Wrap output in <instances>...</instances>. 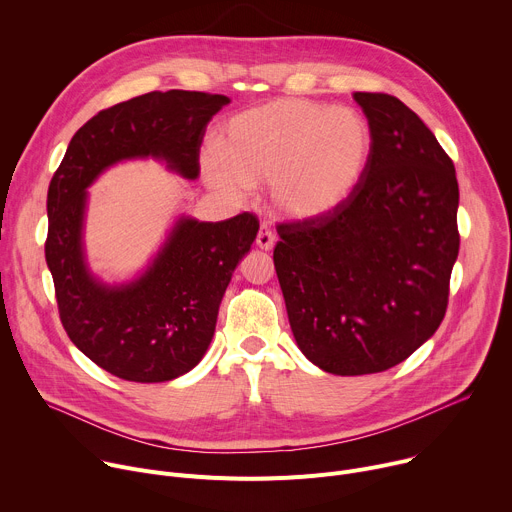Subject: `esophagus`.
Here are the masks:
<instances>
[{"label":"esophagus","mask_w":512,"mask_h":512,"mask_svg":"<svg viewBox=\"0 0 512 512\" xmlns=\"http://www.w3.org/2000/svg\"><path fill=\"white\" fill-rule=\"evenodd\" d=\"M273 245H275V237H273V233L263 225V227L259 229V233H257V247L263 249V251H271Z\"/></svg>","instance_id":"esophagus-1"}]
</instances>
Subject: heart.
Wrapping results in <instances>:
<instances>
[{"mask_svg": "<svg viewBox=\"0 0 512 512\" xmlns=\"http://www.w3.org/2000/svg\"><path fill=\"white\" fill-rule=\"evenodd\" d=\"M375 131L354 109L279 99L247 109L223 127L218 152L202 158L206 182L231 198L269 184L273 212L314 221L344 204L367 176Z\"/></svg>", "mask_w": 512, "mask_h": 512, "instance_id": "heart-1", "label": "heart"}]
</instances>
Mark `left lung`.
Masks as SVG:
<instances>
[{"instance_id":"8db88e82","label":"left lung","mask_w":512,"mask_h":512,"mask_svg":"<svg viewBox=\"0 0 512 512\" xmlns=\"http://www.w3.org/2000/svg\"><path fill=\"white\" fill-rule=\"evenodd\" d=\"M375 131L371 168L326 216L277 227L291 332L310 362L387 371L440 328L458 259V180L429 127L397 97L354 93Z\"/></svg>"}]
</instances>
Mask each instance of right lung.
<instances>
[{"label": "right lung", "instance_id": "right-lung-1", "mask_svg": "<svg viewBox=\"0 0 512 512\" xmlns=\"http://www.w3.org/2000/svg\"><path fill=\"white\" fill-rule=\"evenodd\" d=\"M231 99L198 91H154L99 111L75 135L48 186L46 263L60 322L85 356L133 383H164L192 371L216 326L218 306L259 221L180 216L135 279L105 283L87 263V188L111 166L154 158L196 180L208 121Z\"/></svg>", "mask_w": 512, "mask_h": 512}]
</instances>
